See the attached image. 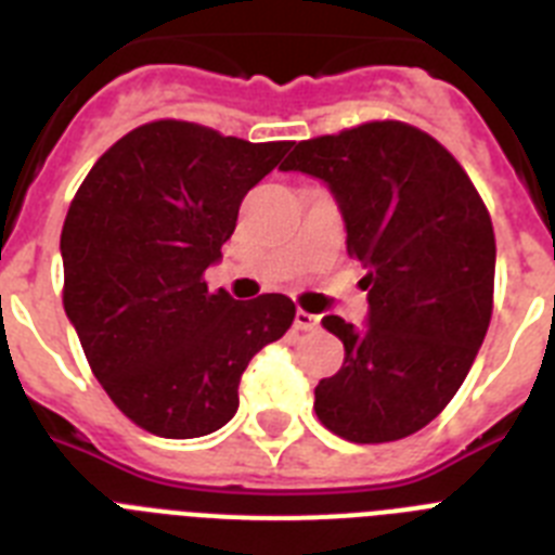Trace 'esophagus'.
<instances>
[{"instance_id": "1", "label": "esophagus", "mask_w": 555, "mask_h": 555, "mask_svg": "<svg viewBox=\"0 0 555 555\" xmlns=\"http://www.w3.org/2000/svg\"><path fill=\"white\" fill-rule=\"evenodd\" d=\"M318 321H321V318L312 315V312H307V310H296V330H301V332H312V330H318Z\"/></svg>"}]
</instances>
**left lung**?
<instances>
[{
    "instance_id": "obj_1",
    "label": "left lung",
    "mask_w": 555,
    "mask_h": 555,
    "mask_svg": "<svg viewBox=\"0 0 555 555\" xmlns=\"http://www.w3.org/2000/svg\"><path fill=\"white\" fill-rule=\"evenodd\" d=\"M282 170L330 184L369 291L365 330L321 321L346 358L318 383V422L354 444L413 436L464 385L489 330L498 245L483 197L444 144L399 119L298 142Z\"/></svg>"
}]
</instances>
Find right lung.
<instances>
[{"mask_svg": "<svg viewBox=\"0 0 555 555\" xmlns=\"http://www.w3.org/2000/svg\"><path fill=\"white\" fill-rule=\"evenodd\" d=\"M287 151L156 119L111 144L72 197L64 310L111 402L153 436L220 430L248 360L291 330L296 305L282 293L234 301L204 279L245 192Z\"/></svg>", "mask_w": 555, "mask_h": 555, "instance_id": "add662e5", "label": "right lung"}]
</instances>
